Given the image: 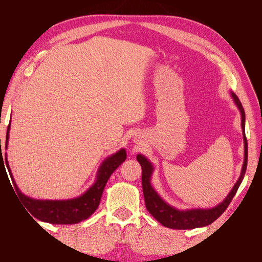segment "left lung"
I'll use <instances>...</instances> for the list:
<instances>
[{
  "mask_svg": "<svg viewBox=\"0 0 262 262\" xmlns=\"http://www.w3.org/2000/svg\"><path fill=\"white\" fill-rule=\"evenodd\" d=\"M232 96L234 98L235 104L239 108L242 114V128L244 133V144H245V158H244V165L241 177L236 185L233 187L232 191L225 198V200L216 205L215 208L212 209H195V210H188V211H179L175 208H171L166 202H164L161 196L156 193L155 190L150 186V176H152L153 166L146 158L139 154L137 156V160L140 163L142 167V188H143V194H144V201L147 211L152 214L155 220H157L160 223L166 227H169L172 229H192L196 227L207 226L213 223L214 221L217 220L227 207L233 200L237 190H238L242 181L244 179L246 169H247V162H248V144L247 139L245 136V112L241 100L236 96L234 93H232Z\"/></svg>",
  "mask_w": 262,
  "mask_h": 262,
  "instance_id": "8db88e82",
  "label": "left lung"
}]
</instances>
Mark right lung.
Returning a JSON list of instances; mask_svg holds the SVG:
<instances>
[{"label":"right lung","instance_id":"add662e5","mask_svg":"<svg viewBox=\"0 0 262 262\" xmlns=\"http://www.w3.org/2000/svg\"><path fill=\"white\" fill-rule=\"evenodd\" d=\"M9 131L10 124L7 126L6 132V142L5 148L7 147V140H9ZM0 148H1V140H0ZM126 158L125 150L122 148L118 153L113 156L108 157L105 162H102L100 168L98 170L97 180L95 184L87 190V191L72 200L66 201H52V200H35L23 194L16 184L13 179L11 173L7 158L5 157V163L9 171L11 173V178L16 193L19 198V200L24 203L26 209L30 212L31 215L38 219L39 221L47 222L51 224H75L78 222L89 219L92 214L97 210L100 198L102 195V191L107 184L109 177L112 173L123 163ZM0 161H3V156L1 154Z\"/></svg>","mask_w":262,"mask_h":262}]
</instances>
